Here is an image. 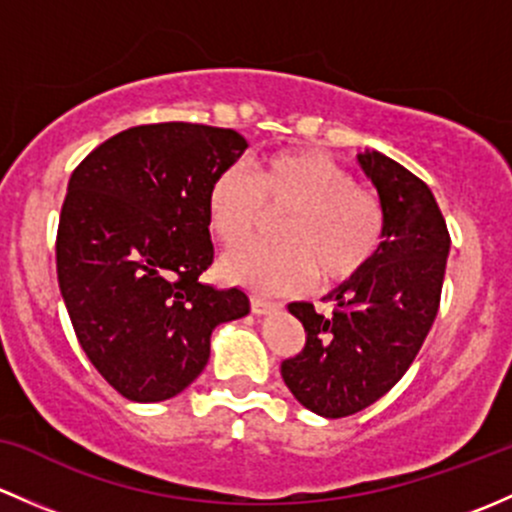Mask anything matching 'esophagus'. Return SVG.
Instances as JSON below:
<instances>
[{
    "mask_svg": "<svg viewBox=\"0 0 512 512\" xmlns=\"http://www.w3.org/2000/svg\"><path fill=\"white\" fill-rule=\"evenodd\" d=\"M281 308L278 303H273V300H266V298H251V310H254L256 315H268V313H276V310Z\"/></svg>",
    "mask_w": 512,
    "mask_h": 512,
    "instance_id": "esophagus-1",
    "label": "esophagus"
}]
</instances>
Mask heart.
Here are the masks:
<instances>
[{
  "mask_svg": "<svg viewBox=\"0 0 512 512\" xmlns=\"http://www.w3.org/2000/svg\"><path fill=\"white\" fill-rule=\"evenodd\" d=\"M268 214H283L281 244L251 246L221 263L229 281L263 295L298 291L315 273L323 283L347 281L384 239L382 202L318 152H273L251 175L231 167L209 187L207 224L226 249L254 239Z\"/></svg>",
  "mask_w": 512,
  "mask_h": 512,
  "instance_id": "b5f03b06",
  "label": "heart"
}]
</instances>
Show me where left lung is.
<instances>
[{
	"mask_svg": "<svg viewBox=\"0 0 512 512\" xmlns=\"http://www.w3.org/2000/svg\"><path fill=\"white\" fill-rule=\"evenodd\" d=\"M384 209V241L357 276L333 288L335 313L291 303L305 347L281 365L291 394L310 412L340 419L389 392L414 362L439 313L451 239L431 189L377 150L357 155Z\"/></svg>",
	"mask_w": 512,
	"mask_h": 512,
	"instance_id": "1",
	"label": "left lung"
}]
</instances>
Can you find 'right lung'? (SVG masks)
<instances>
[{
  "instance_id": "1",
  "label": "right lung",
  "mask_w": 512,
  "mask_h": 512,
  "mask_svg": "<svg viewBox=\"0 0 512 512\" xmlns=\"http://www.w3.org/2000/svg\"><path fill=\"white\" fill-rule=\"evenodd\" d=\"M249 142L197 123L138 125L68 179L56 271L78 342L130 402L177 397L209 362L214 328L249 295L199 281L212 266L207 194Z\"/></svg>"
}]
</instances>
